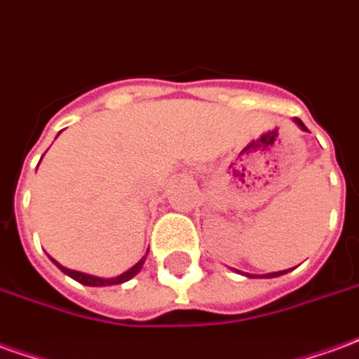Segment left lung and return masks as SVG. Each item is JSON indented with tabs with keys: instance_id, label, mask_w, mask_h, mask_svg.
<instances>
[{
	"instance_id": "8db88e82",
	"label": "left lung",
	"mask_w": 359,
	"mask_h": 359,
	"mask_svg": "<svg viewBox=\"0 0 359 359\" xmlns=\"http://www.w3.org/2000/svg\"><path fill=\"white\" fill-rule=\"evenodd\" d=\"M295 122H297V124L302 126V130H307V128H305V124H303V122H302V120H299V118H295ZM285 272H287V270H284V272H272V274H266V276H268V278H274V276L285 274Z\"/></svg>"
}]
</instances>
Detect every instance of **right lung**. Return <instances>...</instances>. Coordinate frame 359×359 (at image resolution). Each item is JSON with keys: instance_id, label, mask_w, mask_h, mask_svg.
Instances as JSON below:
<instances>
[{"instance_id": "right-lung-1", "label": "right lung", "mask_w": 359, "mask_h": 359, "mask_svg": "<svg viewBox=\"0 0 359 359\" xmlns=\"http://www.w3.org/2000/svg\"><path fill=\"white\" fill-rule=\"evenodd\" d=\"M54 262H56V260H54ZM144 262H145V257L142 258L140 262H137L136 266H132V268H130V270H128V272L116 276V278H97V276L81 274V272H75V270H69V268L60 266L57 262H56V264H57V266H60V270H62L64 274L72 276L74 280H77V282H81V284H83V285H99V287H101V285L124 284V282H128V280H132V278H134V276H136L137 272L142 270V264H144Z\"/></svg>"}]
</instances>
